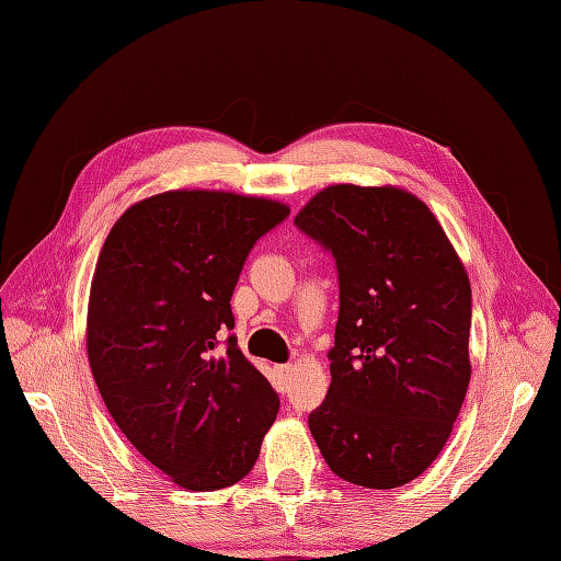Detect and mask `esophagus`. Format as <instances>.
Returning a JSON list of instances; mask_svg holds the SVG:
<instances>
[{"instance_id": "obj_1", "label": "esophagus", "mask_w": 561, "mask_h": 561, "mask_svg": "<svg viewBox=\"0 0 561 561\" xmlns=\"http://www.w3.org/2000/svg\"><path fill=\"white\" fill-rule=\"evenodd\" d=\"M291 371H294V367H291V365H279V367H277L279 391H286V386H289V381H291Z\"/></svg>"}]
</instances>
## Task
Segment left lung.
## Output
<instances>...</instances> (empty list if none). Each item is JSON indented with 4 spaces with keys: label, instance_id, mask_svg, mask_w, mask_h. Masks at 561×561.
Masks as SVG:
<instances>
[{
    "label": "left lung",
    "instance_id": "left-lung-1",
    "mask_svg": "<svg viewBox=\"0 0 561 561\" xmlns=\"http://www.w3.org/2000/svg\"><path fill=\"white\" fill-rule=\"evenodd\" d=\"M294 225L339 270L332 383L310 434L343 481L405 485L440 455L467 396V270L424 201L398 186H327Z\"/></svg>",
    "mask_w": 561,
    "mask_h": 561
}]
</instances>
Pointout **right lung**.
<instances>
[{"instance_id":"right-lung-1","label":"right lung","mask_w":561,"mask_h":561,"mask_svg":"<svg viewBox=\"0 0 561 561\" xmlns=\"http://www.w3.org/2000/svg\"><path fill=\"white\" fill-rule=\"evenodd\" d=\"M289 206L175 190L111 227L88 306V357L118 428L186 491H220L253 469L279 412L237 346L232 300L255 241Z\"/></svg>"}]
</instances>
